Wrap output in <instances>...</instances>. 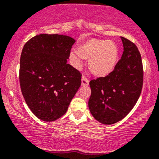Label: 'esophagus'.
Segmentation results:
<instances>
[{
	"label": "esophagus",
	"mask_w": 159,
	"mask_h": 159,
	"mask_svg": "<svg viewBox=\"0 0 159 159\" xmlns=\"http://www.w3.org/2000/svg\"><path fill=\"white\" fill-rule=\"evenodd\" d=\"M89 83V81L87 78H85V76H83V77H82V85H83V86L88 85Z\"/></svg>",
	"instance_id": "1"
}]
</instances>
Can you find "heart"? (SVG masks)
<instances>
[{"label": "heart", "instance_id": "b5f03b06", "mask_svg": "<svg viewBox=\"0 0 159 159\" xmlns=\"http://www.w3.org/2000/svg\"><path fill=\"white\" fill-rule=\"evenodd\" d=\"M119 51L116 45L110 40H91L78 49L72 51L70 59L76 68L83 66V58L89 59V69L97 76H104L111 73L118 61Z\"/></svg>", "mask_w": 159, "mask_h": 159}]
</instances>
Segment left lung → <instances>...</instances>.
<instances>
[{"label":"left lung","mask_w":159,"mask_h":159,"mask_svg":"<svg viewBox=\"0 0 159 159\" xmlns=\"http://www.w3.org/2000/svg\"><path fill=\"white\" fill-rule=\"evenodd\" d=\"M122 56L114 70L104 77L91 80L89 101L91 113L102 124L122 120L132 110L140 97L143 83L141 56L134 43L121 37Z\"/></svg>","instance_id":"8db88e82"}]
</instances>
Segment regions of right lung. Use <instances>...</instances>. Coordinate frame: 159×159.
<instances>
[{"label": "right lung", "instance_id": "right-lung-1", "mask_svg": "<svg viewBox=\"0 0 159 159\" xmlns=\"http://www.w3.org/2000/svg\"><path fill=\"white\" fill-rule=\"evenodd\" d=\"M76 40L61 34H42L25 44L19 83L25 101L38 119L52 122L67 112L81 85L79 70L67 63Z\"/></svg>", "mask_w": 159, "mask_h": 159}]
</instances>
